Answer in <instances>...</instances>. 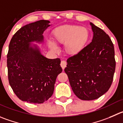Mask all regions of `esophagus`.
<instances>
[{"label":"esophagus","instance_id":"esophagus-1","mask_svg":"<svg viewBox=\"0 0 123 123\" xmlns=\"http://www.w3.org/2000/svg\"><path fill=\"white\" fill-rule=\"evenodd\" d=\"M60 65H61V67L63 69H65V68H66V61H65V60L62 61V62H61Z\"/></svg>","mask_w":123,"mask_h":123}]
</instances>
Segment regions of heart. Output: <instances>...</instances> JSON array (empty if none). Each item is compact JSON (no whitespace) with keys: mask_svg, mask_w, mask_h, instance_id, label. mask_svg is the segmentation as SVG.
I'll use <instances>...</instances> for the list:
<instances>
[{"mask_svg":"<svg viewBox=\"0 0 123 123\" xmlns=\"http://www.w3.org/2000/svg\"><path fill=\"white\" fill-rule=\"evenodd\" d=\"M52 37L55 43L65 45V51L71 55H75L81 52L87 45L91 32L86 27L77 25L61 26L54 30ZM48 45L53 51H57L55 43L49 41Z\"/></svg>","mask_w":123,"mask_h":123,"instance_id":"heart-1","label":"heart"}]
</instances>
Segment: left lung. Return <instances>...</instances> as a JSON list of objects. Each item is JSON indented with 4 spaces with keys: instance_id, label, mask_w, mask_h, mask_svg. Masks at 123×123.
<instances>
[{
    "instance_id": "8db88e82",
    "label": "left lung",
    "mask_w": 123,
    "mask_h": 123,
    "mask_svg": "<svg viewBox=\"0 0 123 123\" xmlns=\"http://www.w3.org/2000/svg\"><path fill=\"white\" fill-rule=\"evenodd\" d=\"M90 24L93 32L92 42L81 52L69 57L65 69L74 93L83 100L98 98L109 89L116 65L109 36Z\"/></svg>"
}]
</instances>
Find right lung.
I'll return each mask as SVG.
<instances>
[{"label": "right lung", "mask_w": 123, "mask_h": 123, "mask_svg": "<svg viewBox=\"0 0 123 123\" xmlns=\"http://www.w3.org/2000/svg\"><path fill=\"white\" fill-rule=\"evenodd\" d=\"M50 22L40 20L23 26L10 41L7 67L9 83L20 100L40 104L52 95L57 75L62 72L60 59H49L31 42H42Z\"/></svg>", "instance_id": "add662e5"}]
</instances>
